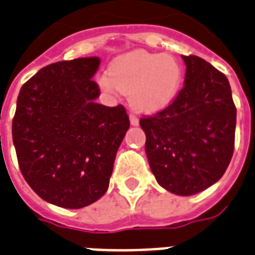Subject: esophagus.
Instances as JSON below:
<instances>
[{
	"mask_svg": "<svg viewBox=\"0 0 255 255\" xmlns=\"http://www.w3.org/2000/svg\"><path fill=\"white\" fill-rule=\"evenodd\" d=\"M129 120H130V124H131V125H133V126H137L138 122H139V121H138V118L135 117L134 114H130Z\"/></svg>",
	"mask_w": 255,
	"mask_h": 255,
	"instance_id": "1",
	"label": "esophagus"
}]
</instances>
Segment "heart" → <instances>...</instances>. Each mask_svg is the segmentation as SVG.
Wrapping results in <instances>:
<instances>
[{
  "mask_svg": "<svg viewBox=\"0 0 255 255\" xmlns=\"http://www.w3.org/2000/svg\"><path fill=\"white\" fill-rule=\"evenodd\" d=\"M182 80V69L174 57L135 50L118 57L109 74L100 77L105 92L130 96V104L139 113L153 114L174 100Z\"/></svg>",
  "mask_w": 255,
  "mask_h": 255,
  "instance_id": "1",
  "label": "heart"
}]
</instances>
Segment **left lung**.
Instances as JSON below:
<instances>
[{"mask_svg":"<svg viewBox=\"0 0 255 255\" xmlns=\"http://www.w3.org/2000/svg\"><path fill=\"white\" fill-rule=\"evenodd\" d=\"M185 85L170 105L139 125L157 182L177 195L216 183L234 151L237 109L224 73L197 56H182Z\"/></svg>","mask_w":255,"mask_h":255,"instance_id":"left-lung-1","label":"left lung"}]
</instances>
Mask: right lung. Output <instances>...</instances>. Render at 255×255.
Instances as JSON below:
<instances>
[{
  "label": "right lung",
  "instance_id": "add662e5",
  "mask_svg": "<svg viewBox=\"0 0 255 255\" xmlns=\"http://www.w3.org/2000/svg\"><path fill=\"white\" fill-rule=\"evenodd\" d=\"M98 57L54 62L22 85L11 134L23 178L46 202L81 209L105 194L129 129L122 105L97 104Z\"/></svg>",
  "mask_w": 255,
  "mask_h": 255
}]
</instances>
